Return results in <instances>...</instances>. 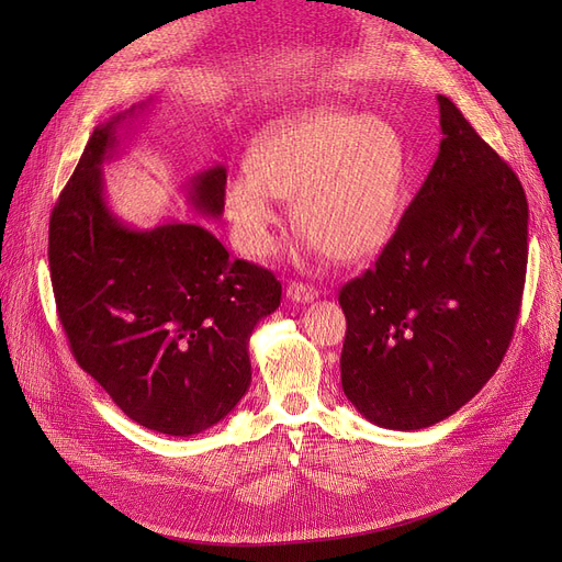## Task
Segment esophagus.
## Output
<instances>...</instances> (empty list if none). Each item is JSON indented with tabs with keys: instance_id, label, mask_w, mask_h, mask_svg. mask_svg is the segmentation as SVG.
Wrapping results in <instances>:
<instances>
[{
	"instance_id": "1",
	"label": "esophagus",
	"mask_w": 562,
	"mask_h": 562,
	"mask_svg": "<svg viewBox=\"0 0 562 562\" xmlns=\"http://www.w3.org/2000/svg\"><path fill=\"white\" fill-rule=\"evenodd\" d=\"M286 296L296 303H312L318 299V289H314L312 284H303V282H289Z\"/></svg>"
}]
</instances>
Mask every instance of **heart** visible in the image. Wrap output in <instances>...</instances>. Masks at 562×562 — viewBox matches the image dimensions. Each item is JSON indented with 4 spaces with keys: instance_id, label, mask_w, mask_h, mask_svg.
Listing matches in <instances>:
<instances>
[{
    "instance_id": "obj_1",
    "label": "heart",
    "mask_w": 562,
    "mask_h": 562,
    "mask_svg": "<svg viewBox=\"0 0 562 562\" xmlns=\"http://www.w3.org/2000/svg\"><path fill=\"white\" fill-rule=\"evenodd\" d=\"M407 180L401 132L378 115L314 109L263 132L248 153V172L227 177L223 202L232 239L261 259L278 244L276 200L310 248L356 261L390 241Z\"/></svg>"
}]
</instances>
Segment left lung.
I'll use <instances>...</instances> for the list:
<instances>
[{"mask_svg": "<svg viewBox=\"0 0 562 562\" xmlns=\"http://www.w3.org/2000/svg\"><path fill=\"white\" fill-rule=\"evenodd\" d=\"M445 138L373 269L339 291L341 387L390 430L445 422L494 375L513 339L528 202L513 168L445 95Z\"/></svg>", "mask_w": 562, "mask_h": 562, "instance_id": "1", "label": "left lung"}]
</instances>
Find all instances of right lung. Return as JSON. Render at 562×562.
Instances as JSON below:
<instances>
[{
	"mask_svg": "<svg viewBox=\"0 0 562 562\" xmlns=\"http://www.w3.org/2000/svg\"><path fill=\"white\" fill-rule=\"evenodd\" d=\"M145 106L88 138L49 218V273L77 364L132 422L189 437L223 422L248 392L250 335L278 310L282 284L229 259L198 223L136 229L111 212L102 166L121 145L117 130ZM225 182L221 164L193 175L189 204L218 218Z\"/></svg>",
	"mask_w": 562,
	"mask_h": 562,
	"instance_id": "obj_1",
	"label": "right lung"
}]
</instances>
